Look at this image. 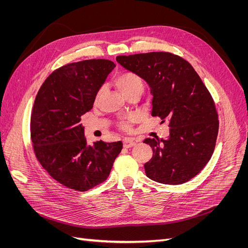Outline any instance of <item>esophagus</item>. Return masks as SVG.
<instances>
[{
	"mask_svg": "<svg viewBox=\"0 0 248 248\" xmlns=\"http://www.w3.org/2000/svg\"><path fill=\"white\" fill-rule=\"evenodd\" d=\"M123 145L125 148L133 147V146H136V140H134L133 139H130V138H126L123 140Z\"/></svg>",
	"mask_w": 248,
	"mask_h": 248,
	"instance_id": "esophagus-1",
	"label": "esophagus"
}]
</instances>
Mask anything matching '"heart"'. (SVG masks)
<instances>
[{"label": "heart", "instance_id": "1", "mask_svg": "<svg viewBox=\"0 0 248 248\" xmlns=\"http://www.w3.org/2000/svg\"><path fill=\"white\" fill-rule=\"evenodd\" d=\"M116 87L119 89V91L121 92L124 96L129 95L134 92L142 93L144 91V81L138 76L137 73L130 72V71H125L122 73H119L118 76L114 79ZM133 118L124 120L121 123V127L124 129L129 128V123L132 121Z\"/></svg>", "mask_w": 248, "mask_h": 248}]
</instances>
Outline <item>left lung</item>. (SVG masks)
Listing matches in <instances>:
<instances>
[{
  "label": "left lung",
  "instance_id": "obj_1",
  "mask_svg": "<svg viewBox=\"0 0 248 248\" xmlns=\"http://www.w3.org/2000/svg\"><path fill=\"white\" fill-rule=\"evenodd\" d=\"M116 60L150 87L152 116L169 121L167 140H144L153 150L152 158L144 166L147 177L169 185L189 181L211 158L218 133V116L204 82L188 62L170 52L119 56Z\"/></svg>",
  "mask_w": 248,
  "mask_h": 248
}]
</instances>
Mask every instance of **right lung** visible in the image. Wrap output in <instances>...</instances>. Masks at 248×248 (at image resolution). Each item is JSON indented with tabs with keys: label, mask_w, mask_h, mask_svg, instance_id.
<instances>
[{
	"label": "right lung",
	"mask_w": 248,
	"mask_h": 248,
	"mask_svg": "<svg viewBox=\"0 0 248 248\" xmlns=\"http://www.w3.org/2000/svg\"><path fill=\"white\" fill-rule=\"evenodd\" d=\"M116 67L93 59L52 72L36 96L31 115L34 152L49 176L70 189L86 191L106 181L122 141L88 145L80 120Z\"/></svg>",
	"instance_id": "add662e5"
}]
</instances>
